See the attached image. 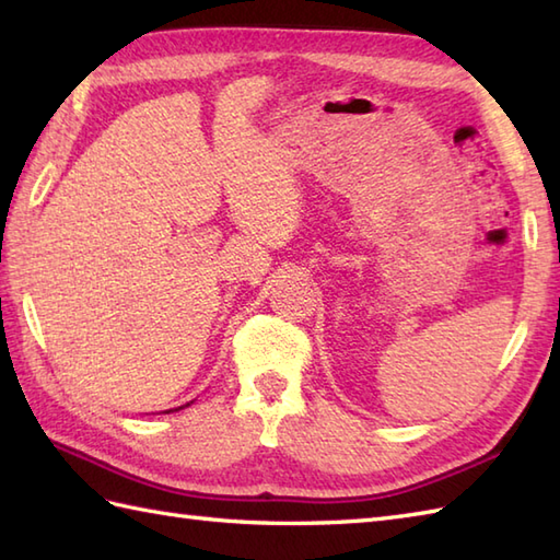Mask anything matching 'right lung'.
Masks as SVG:
<instances>
[{
	"instance_id": "1",
	"label": "right lung",
	"mask_w": 560,
	"mask_h": 560,
	"mask_svg": "<svg viewBox=\"0 0 560 560\" xmlns=\"http://www.w3.org/2000/svg\"><path fill=\"white\" fill-rule=\"evenodd\" d=\"M180 409H183V407H180Z\"/></svg>"
}]
</instances>
